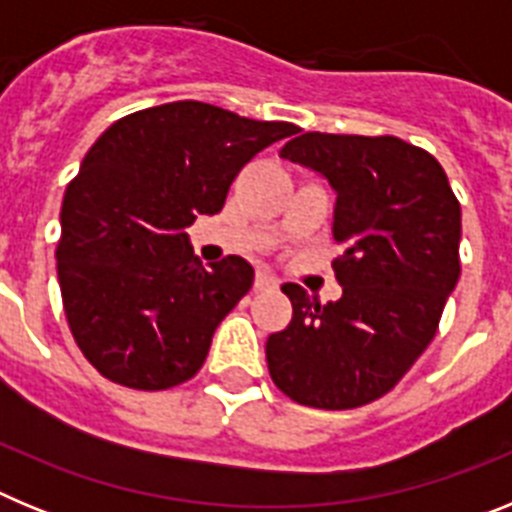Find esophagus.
<instances>
[{
  "mask_svg": "<svg viewBox=\"0 0 512 512\" xmlns=\"http://www.w3.org/2000/svg\"><path fill=\"white\" fill-rule=\"evenodd\" d=\"M253 289H256V292H264V289H277V279L271 277L269 271H256Z\"/></svg>",
  "mask_w": 512,
  "mask_h": 512,
  "instance_id": "1",
  "label": "esophagus"
}]
</instances>
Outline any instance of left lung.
I'll return each instance as SVG.
<instances>
[{"instance_id":"1","label":"left lung","mask_w":512,"mask_h":512,"mask_svg":"<svg viewBox=\"0 0 512 512\" xmlns=\"http://www.w3.org/2000/svg\"><path fill=\"white\" fill-rule=\"evenodd\" d=\"M279 156L336 192L343 295L320 305L284 284L292 320L266 341L269 374L307 408H361L387 395L436 336L461 274L459 200L436 158L395 135L302 133Z\"/></svg>"}]
</instances>
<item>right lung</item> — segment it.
<instances>
[{
  "label": "right lung",
  "mask_w": 512,
  "mask_h": 512,
  "mask_svg": "<svg viewBox=\"0 0 512 512\" xmlns=\"http://www.w3.org/2000/svg\"><path fill=\"white\" fill-rule=\"evenodd\" d=\"M295 130L184 99L99 135L63 197L56 269L76 346L102 377L156 392L200 372L253 266L205 269L184 228L223 210L238 171Z\"/></svg>",
  "instance_id": "obj_1"
}]
</instances>
